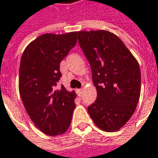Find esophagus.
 I'll list each match as a JSON object with an SVG mask.
<instances>
[{"mask_svg":"<svg viewBox=\"0 0 158 158\" xmlns=\"http://www.w3.org/2000/svg\"><path fill=\"white\" fill-rule=\"evenodd\" d=\"M76 92H77V94H78V96H81L82 95V94H83V90H82V89H78Z\"/></svg>","mask_w":158,"mask_h":158,"instance_id":"1","label":"esophagus"}]
</instances>
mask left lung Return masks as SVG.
I'll use <instances>...</instances> for the list:
<instances>
[{
    "mask_svg": "<svg viewBox=\"0 0 158 158\" xmlns=\"http://www.w3.org/2000/svg\"><path fill=\"white\" fill-rule=\"evenodd\" d=\"M78 42L90 63L97 99L88 112L101 130L113 132L133 115L140 95L139 64L124 43L106 30L78 31Z\"/></svg>",
    "mask_w": 158,
    "mask_h": 158,
    "instance_id": "8db88e82",
    "label": "left lung"
}]
</instances>
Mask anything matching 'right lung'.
Segmentation results:
<instances>
[{"label": "right lung", "instance_id": "right-lung-1", "mask_svg": "<svg viewBox=\"0 0 158 158\" xmlns=\"http://www.w3.org/2000/svg\"><path fill=\"white\" fill-rule=\"evenodd\" d=\"M77 32L44 34L24 50L19 64V90L29 118L48 136L68 130L75 104V93L56 85L60 63L77 41Z\"/></svg>", "mask_w": 158, "mask_h": 158}]
</instances>
